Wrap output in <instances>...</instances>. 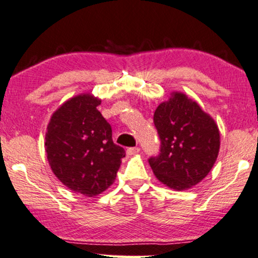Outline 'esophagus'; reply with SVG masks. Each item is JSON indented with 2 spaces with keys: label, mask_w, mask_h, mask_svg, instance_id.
<instances>
[{
  "label": "esophagus",
  "mask_w": 258,
  "mask_h": 258,
  "mask_svg": "<svg viewBox=\"0 0 258 258\" xmlns=\"http://www.w3.org/2000/svg\"><path fill=\"white\" fill-rule=\"evenodd\" d=\"M139 152H140V148H139V147H132V148L126 149V154H128V155L138 154Z\"/></svg>",
  "instance_id": "34e87169"
}]
</instances>
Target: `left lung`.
I'll use <instances>...</instances> for the list:
<instances>
[{
	"mask_svg": "<svg viewBox=\"0 0 258 258\" xmlns=\"http://www.w3.org/2000/svg\"><path fill=\"white\" fill-rule=\"evenodd\" d=\"M153 122L160 139L157 157L148 163L155 177L174 190L189 189L205 178L220 148L218 125L196 101L173 93L155 110Z\"/></svg>",
	"mask_w": 258,
	"mask_h": 258,
	"instance_id": "left-lung-1",
	"label": "left lung"
}]
</instances>
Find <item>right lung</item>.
I'll return each instance as SVG.
<instances>
[{
    "label": "right lung",
    "instance_id": "obj_1",
    "mask_svg": "<svg viewBox=\"0 0 258 258\" xmlns=\"http://www.w3.org/2000/svg\"><path fill=\"white\" fill-rule=\"evenodd\" d=\"M90 94L72 98L52 114L45 151L52 172L73 191L92 197L114 182L125 151L113 144L112 129Z\"/></svg>",
    "mask_w": 258,
    "mask_h": 258
}]
</instances>
